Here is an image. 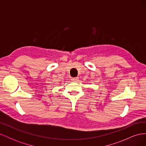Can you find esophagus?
Wrapping results in <instances>:
<instances>
[{
    "label": "esophagus",
    "mask_w": 146,
    "mask_h": 146,
    "mask_svg": "<svg viewBox=\"0 0 146 146\" xmlns=\"http://www.w3.org/2000/svg\"><path fill=\"white\" fill-rule=\"evenodd\" d=\"M71 80H73V81H77V80H78V77H74V78H72Z\"/></svg>",
    "instance_id": "obj_1"
}]
</instances>
